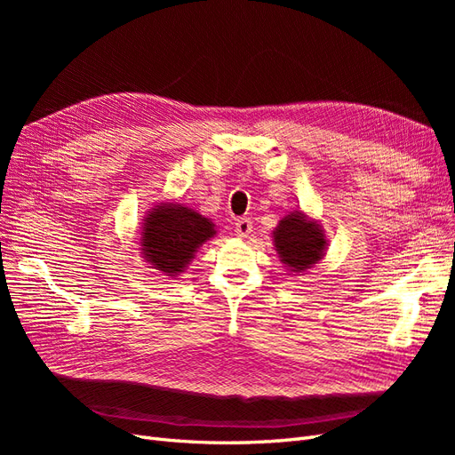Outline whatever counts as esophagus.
<instances>
[{
    "instance_id": "obj_1",
    "label": "esophagus",
    "mask_w": 455,
    "mask_h": 455,
    "mask_svg": "<svg viewBox=\"0 0 455 455\" xmlns=\"http://www.w3.org/2000/svg\"><path fill=\"white\" fill-rule=\"evenodd\" d=\"M252 231V222L249 218H239L235 222V233L239 237H249V233Z\"/></svg>"
}]
</instances>
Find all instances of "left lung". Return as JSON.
<instances>
[{
	"instance_id": "left-lung-1",
	"label": "left lung",
	"mask_w": 455,
	"mask_h": 455,
	"mask_svg": "<svg viewBox=\"0 0 455 455\" xmlns=\"http://www.w3.org/2000/svg\"><path fill=\"white\" fill-rule=\"evenodd\" d=\"M281 261L292 271H306L324 254V235L319 226L307 222L301 212L283 218L273 233Z\"/></svg>"
}]
</instances>
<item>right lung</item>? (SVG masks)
<instances>
[{"label":"right lung","mask_w":455,"mask_h":455,"mask_svg":"<svg viewBox=\"0 0 455 455\" xmlns=\"http://www.w3.org/2000/svg\"><path fill=\"white\" fill-rule=\"evenodd\" d=\"M214 233V226L196 211L180 204H163L146 220L142 251L156 269L176 275L194 258L197 246Z\"/></svg>","instance_id":"1"}]
</instances>
